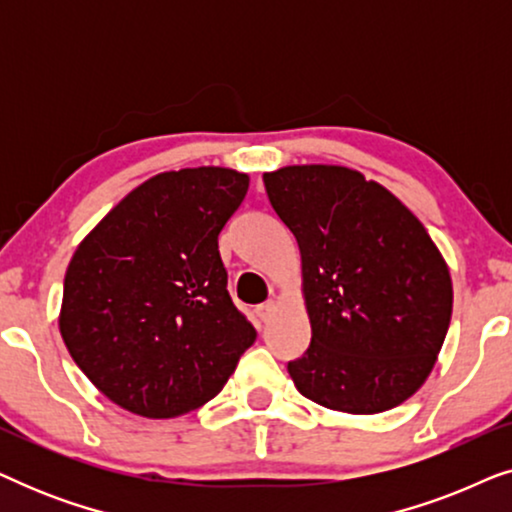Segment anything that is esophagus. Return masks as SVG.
<instances>
[{
	"mask_svg": "<svg viewBox=\"0 0 512 512\" xmlns=\"http://www.w3.org/2000/svg\"><path fill=\"white\" fill-rule=\"evenodd\" d=\"M275 312H277L275 300H268V303H263V305L256 307V314H258V317H261V321H270L272 317H275Z\"/></svg>",
	"mask_w": 512,
	"mask_h": 512,
	"instance_id": "obj_1",
	"label": "esophagus"
}]
</instances>
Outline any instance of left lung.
<instances>
[{
    "label": "left lung",
    "mask_w": 512,
    "mask_h": 512,
    "mask_svg": "<svg viewBox=\"0 0 512 512\" xmlns=\"http://www.w3.org/2000/svg\"><path fill=\"white\" fill-rule=\"evenodd\" d=\"M296 237L312 342L289 361L296 389L324 408L375 415L422 387L452 317V279L415 214L340 165L263 174Z\"/></svg>",
    "instance_id": "left-lung-1"
}]
</instances>
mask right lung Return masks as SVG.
<instances>
[{"instance_id":"1","label":"right lung","mask_w":512,"mask_h":512,"mask_svg":"<svg viewBox=\"0 0 512 512\" xmlns=\"http://www.w3.org/2000/svg\"><path fill=\"white\" fill-rule=\"evenodd\" d=\"M249 177L163 172L125 195L74 251L60 333L83 375L123 410L179 417L214 398L254 345L233 305L219 233Z\"/></svg>"}]
</instances>
